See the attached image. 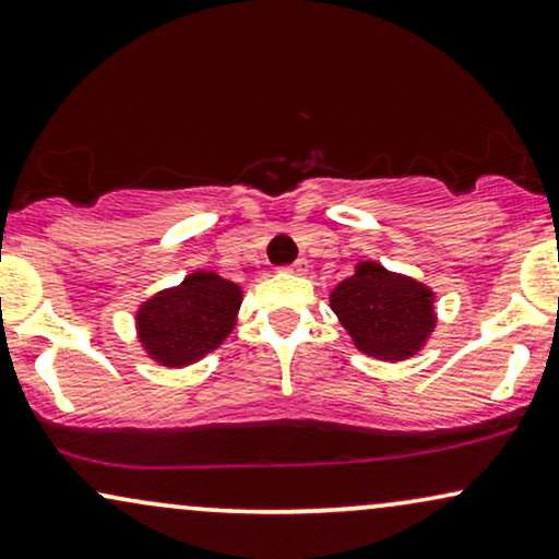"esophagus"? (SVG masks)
<instances>
[{
  "label": "esophagus",
  "instance_id": "34e87169",
  "mask_svg": "<svg viewBox=\"0 0 559 559\" xmlns=\"http://www.w3.org/2000/svg\"><path fill=\"white\" fill-rule=\"evenodd\" d=\"M285 272H290V274H306V272H308V261H306V259L295 261L293 266H285Z\"/></svg>",
  "mask_w": 559,
  "mask_h": 559
}]
</instances>
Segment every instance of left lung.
Instances as JSON below:
<instances>
[{"label":"left lung","mask_w":559,"mask_h":559,"mask_svg":"<svg viewBox=\"0 0 559 559\" xmlns=\"http://www.w3.org/2000/svg\"><path fill=\"white\" fill-rule=\"evenodd\" d=\"M329 306L355 347L383 362L419 355L438 326L432 287L373 259L357 261L353 277L329 293Z\"/></svg>","instance_id":"1"}]
</instances>
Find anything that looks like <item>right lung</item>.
Returning <instances> with one entry per match:
<instances>
[{
	"label": "right lung",
	"mask_w": 559,
	"mask_h": 559,
	"mask_svg": "<svg viewBox=\"0 0 559 559\" xmlns=\"http://www.w3.org/2000/svg\"><path fill=\"white\" fill-rule=\"evenodd\" d=\"M243 287L217 272H197L140 302L134 334L142 353L163 368H189L233 334Z\"/></svg>",
	"instance_id": "right-lung-1"
}]
</instances>
